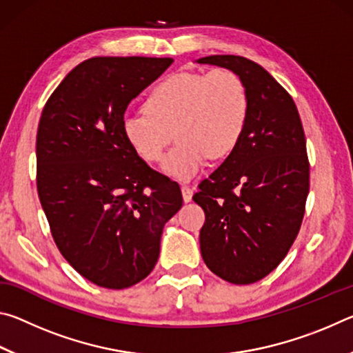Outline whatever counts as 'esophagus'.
<instances>
[{
    "mask_svg": "<svg viewBox=\"0 0 353 353\" xmlns=\"http://www.w3.org/2000/svg\"><path fill=\"white\" fill-rule=\"evenodd\" d=\"M182 198L185 202H190L191 198H193V190H191L190 187H187V185H182Z\"/></svg>",
    "mask_w": 353,
    "mask_h": 353,
    "instance_id": "obj_1",
    "label": "esophagus"
}]
</instances>
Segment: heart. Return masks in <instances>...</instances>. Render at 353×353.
Segmentation results:
<instances>
[{
    "label": "heart",
    "mask_w": 353,
    "mask_h": 353,
    "mask_svg": "<svg viewBox=\"0 0 353 353\" xmlns=\"http://www.w3.org/2000/svg\"><path fill=\"white\" fill-rule=\"evenodd\" d=\"M248 118L249 93L235 71H181L152 88L145 112L124 115L121 130L139 157L157 162L174 129L179 143L165 155L162 171L177 181H190L208 157L224 159L235 151Z\"/></svg>",
    "instance_id": "1"
}]
</instances>
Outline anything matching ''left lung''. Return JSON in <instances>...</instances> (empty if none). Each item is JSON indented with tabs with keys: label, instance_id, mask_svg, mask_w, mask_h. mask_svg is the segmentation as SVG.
Instances as JSON below:
<instances>
[{
	"label": "left lung",
	"instance_id": "obj_1",
	"mask_svg": "<svg viewBox=\"0 0 353 353\" xmlns=\"http://www.w3.org/2000/svg\"><path fill=\"white\" fill-rule=\"evenodd\" d=\"M198 63L235 71L249 93L240 145L193 201L205 212L201 254L225 282L249 285L276 270L301 229L310 188L305 134L288 92L240 56H208Z\"/></svg>",
	"mask_w": 353,
	"mask_h": 353
}]
</instances>
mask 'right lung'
Segmentation results:
<instances>
[{
	"label": "right lung",
	"instance_id": "add662e5",
	"mask_svg": "<svg viewBox=\"0 0 353 353\" xmlns=\"http://www.w3.org/2000/svg\"><path fill=\"white\" fill-rule=\"evenodd\" d=\"M171 57H93L65 76L37 130V190L61 254L82 277L129 288L154 270L176 182L128 145L121 119Z\"/></svg>",
	"mask_w": 353,
	"mask_h": 353
}]
</instances>
